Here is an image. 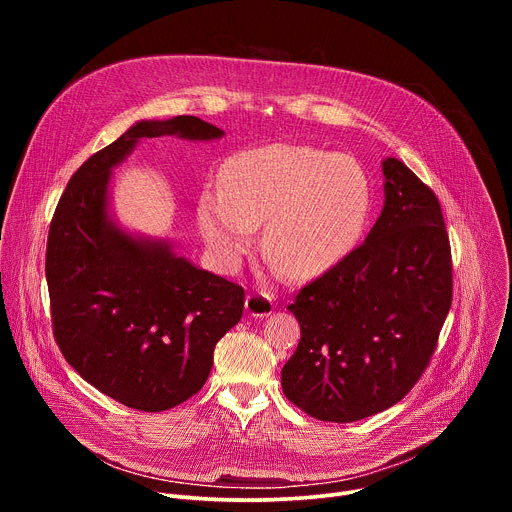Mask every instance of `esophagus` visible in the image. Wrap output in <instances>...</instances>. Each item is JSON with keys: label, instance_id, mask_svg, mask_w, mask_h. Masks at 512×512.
<instances>
[{"label": "esophagus", "instance_id": "obj_1", "mask_svg": "<svg viewBox=\"0 0 512 512\" xmlns=\"http://www.w3.org/2000/svg\"><path fill=\"white\" fill-rule=\"evenodd\" d=\"M245 310L253 318H265L273 312V300L267 294H251L245 300Z\"/></svg>", "mask_w": 512, "mask_h": 512}]
</instances>
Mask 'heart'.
<instances>
[{
    "label": "heart",
    "mask_w": 512,
    "mask_h": 512,
    "mask_svg": "<svg viewBox=\"0 0 512 512\" xmlns=\"http://www.w3.org/2000/svg\"><path fill=\"white\" fill-rule=\"evenodd\" d=\"M221 182L200 194L198 227L227 269L249 255L265 223L263 249L275 269L318 277L354 251L369 223L371 182L348 154L271 143L235 154Z\"/></svg>",
    "instance_id": "heart-1"
}]
</instances>
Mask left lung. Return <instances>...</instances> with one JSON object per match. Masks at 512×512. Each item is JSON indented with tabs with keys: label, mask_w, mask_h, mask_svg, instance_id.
<instances>
[{
	"label": "left lung",
	"mask_w": 512,
	"mask_h": 512,
	"mask_svg": "<svg viewBox=\"0 0 512 512\" xmlns=\"http://www.w3.org/2000/svg\"><path fill=\"white\" fill-rule=\"evenodd\" d=\"M383 176V210L367 239L287 306L302 338L281 369V387L320 421L350 423L401 401L452 306L440 202L397 158L383 160Z\"/></svg>",
	"instance_id": "obj_1"
}]
</instances>
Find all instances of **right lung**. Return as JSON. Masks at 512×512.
Here are the masks:
<instances>
[{"mask_svg":"<svg viewBox=\"0 0 512 512\" xmlns=\"http://www.w3.org/2000/svg\"><path fill=\"white\" fill-rule=\"evenodd\" d=\"M210 141L198 117L137 121L91 156L50 223L46 281L54 338L89 385L137 411L172 409L202 389L212 354L243 316L241 285L196 267L168 239L133 235L111 212V172L143 137Z\"/></svg>","mask_w":512,"mask_h":512,"instance_id":"right-lung-1","label":"right lung"}]
</instances>
